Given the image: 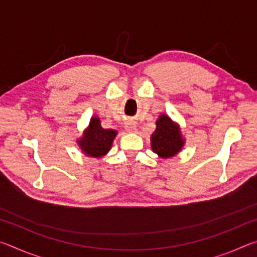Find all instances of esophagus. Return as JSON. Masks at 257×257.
Segmentation results:
<instances>
[{"instance_id": "obj_1", "label": "esophagus", "mask_w": 257, "mask_h": 257, "mask_svg": "<svg viewBox=\"0 0 257 257\" xmlns=\"http://www.w3.org/2000/svg\"><path fill=\"white\" fill-rule=\"evenodd\" d=\"M124 128L128 133H136L137 132V125L134 121H127L124 124Z\"/></svg>"}]
</instances>
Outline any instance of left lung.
I'll return each mask as SVG.
<instances>
[{
    "mask_svg": "<svg viewBox=\"0 0 257 257\" xmlns=\"http://www.w3.org/2000/svg\"><path fill=\"white\" fill-rule=\"evenodd\" d=\"M151 146L152 151L161 159L176 156L185 146L179 123L165 113H161L156 120L155 132L151 135Z\"/></svg>",
    "mask_w": 257,
    "mask_h": 257,
    "instance_id": "1",
    "label": "left lung"
}]
</instances>
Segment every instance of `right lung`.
<instances>
[{
  "label": "right lung",
  "mask_w": 257,
  "mask_h": 257,
  "mask_svg": "<svg viewBox=\"0 0 257 257\" xmlns=\"http://www.w3.org/2000/svg\"><path fill=\"white\" fill-rule=\"evenodd\" d=\"M116 135L118 132L114 129H104L98 116L93 115L76 143L86 156L99 159L110 152Z\"/></svg>",
  "instance_id": "1"
}]
</instances>
